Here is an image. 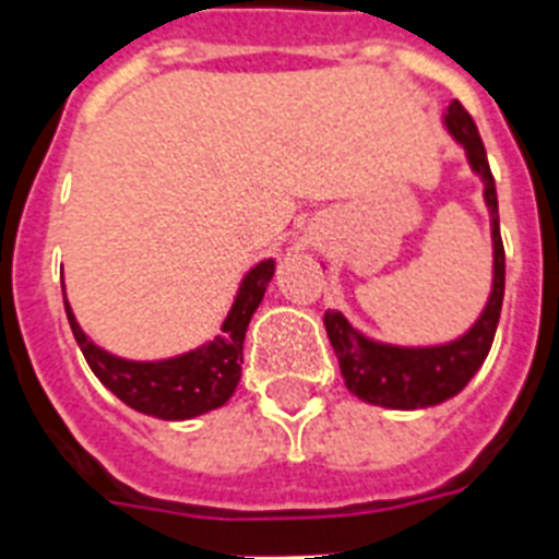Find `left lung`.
Wrapping results in <instances>:
<instances>
[{"label": "left lung", "mask_w": 559, "mask_h": 559, "mask_svg": "<svg viewBox=\"0 0 559 559\" xmlns=\"http://www.w3.org/2000/svg\"><path fill=\"white\" fill-rule=\"evenodd\" d=\"M444 129L465 148L468 166L483 180L485 206L491 212V243H493V281L485 310L471 324L468 333L444 344L430 347H399L367 338L358 333L342 312H324V326L333 344L344 384L353 396L367 405L390 407V411H416L433 407L456 396L483 367L491 350L493 333L500 324L502 295H506V249L500 238V209H497V186L491 166L485 157V146L476 131L474 117L453 99L442 115Z\"/></svg>", "instance_id": "obj_1"}]
</instances>
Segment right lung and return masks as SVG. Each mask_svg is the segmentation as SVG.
Returning <instances> with one entry per match:
<instances>
[{
	"label": "right lung",
	"instance_id": "1",
	"mask_svg": "<svg viewBox=\"0 0 559 559\" xmlns=\"http://www.w3.org/2000/svg\"><path fill=\"white\" fill-rule=\"evenodd\" d=\"M272 275H275L272 258L252 266L240 281L233 310L226 312L221 333L194 350L171 358H157V361H131V358H120L115 353L103 350L83 333V326L76 324L74 310L66 298V284H62V301H66L71 333H74L85 361L99 382L138 413L166 421H180L224 407L233 399L240 382L247 326L255 316L258 304L264 301Z\"/></svg>",
	"mask_w": 559,
	"mask_h": 559
}]
</instances>
